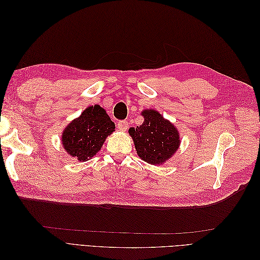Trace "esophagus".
I'll return each mask as SVG.
<instances>
[{"label":"esophagus","instance_id":"esophagus-1","mask_svg":"<svg viewBox=\"0 0 260 260\" xmlns=\"http://www.w3.org/2000/svg\"><path fill=\"white\" fill-rule=\"evenodd\" d=\"M117 127L119 128V130H121V131H125L129 127V123L127 120H120V121H118Z\"/></svg>","mask_w":260,"mask_h":260}]
</instances>
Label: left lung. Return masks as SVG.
<instances>
[{
    "instance_id": "1",
    "label": "left lung",
    "mask_w": 260,
    "mask_h": 260,
    "mask_svg": "<svg viewBox=\"0 0 260 260\" xmlns=\"http://www.w3.org/2000/svg\"><path fill=\"white\" fill-rule=\"evenodd\" d=\"M142 115L144 122L137 128H130L129 133L141 158L148 164L160 165L178 149L179 132L158 112L147 109Z\"/></svg>"
}]
</instances>
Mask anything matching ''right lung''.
I'll list each match as a JSON object with an SVG mask.
<instances>
[{"label": "right lung", "mask_w": 260, "mask_h": 260, "mask_svg": "<svg viewBox=\"0 0 260 260\" xmlns=\"http://www.w3.org/2000/svg\"><path fill=\"white\" fill-rule=\"evenodd\" d=\"M115 130V123L99 105L90 106L70 122L62 132L61 142L66 152L85 161L95 155L106 137Z\"/></svg>", "instance_id": "obj_1"}]
</instances>
